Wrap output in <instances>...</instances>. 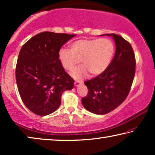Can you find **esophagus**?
Returning a JSON list of instances; mask_svg holds the SVG:
<instances>
[{"instance_id":"obj_1","label":"esophagus","mask_w":155,"mask_h":155,"mask_svg":"<svg viewBox=\"0 0 155 155\" xmlns=\"http://www.w3.org/2000/svg\"><path fill=\"white\" fill-rule=\"evenodd\" d=\"M82 84V83H80V82H78V81H75V87H79L80 84Z\"/></svg>"}]
</instances>
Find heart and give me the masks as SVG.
<instances>
[{"label":"heart","instance_id":"1","mask_svg":"<svg viewBox=\"0 0 155 155\" xmlns=\"http://www.w3.org/2000/svg\"><path fill=\"white\" fill-rule=\"evenodd\" d=\"M71 50L61 48L58 51V59L66 71H72L80 62L82 63L72 71L71 75L80 80L88 75H98L104 73L109 66L114 54V45L111 40L101 39H81L76 40L70 46Z\"/></svg>","mask_w":155,"mask_h":155}]
</instances>
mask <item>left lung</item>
I'll return each mask as SVG.
<instances>
[{
    "label": "left lung",
    "mask_w": 155,
    "mask_h": 155,
    "mask_svg": "<svg viewBox=\"0 0 155 155\" xmlns=\"http://www.w3.org/2000/svg\"><path fill=\"white\" fill-rule=\"evenodd\" d=\"M103 35L113 38L115 55L104 73L84 82L88 94L82 99L84 109L99 115L109 113L124 102L130 92L135 72V55L130 43L115 34Z\"/></svg>",
    "instance_id": "1"
}]
</instances>
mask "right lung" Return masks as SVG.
<instances>
[{
	"label": "right lung",
	"mask_w": 155,
	"mask_h": 155,
	"mask_svg": "<svg viewBox=\"0 0 155 155\" xmlns=\"http://www.w3.org/2000/svg\"><path fill=\"white\" fill-rule=\"evenodd\" d=\"M76 35L44 31L31 38L21 48L15 78L25 105L39 116L56 111L61 95L74 87V80L58 59L63 44Z\"/></svg>",
	"instance_id": "obj_1"
}]
</instances>
